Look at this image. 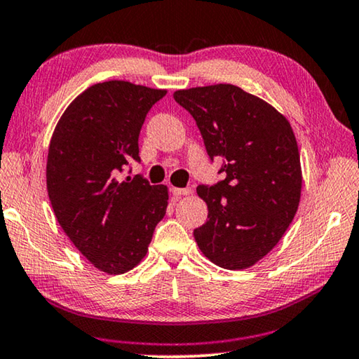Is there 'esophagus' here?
I'll list each match as a JSON object with an SVG mask.
<instances>
[{"label": "esophagus", "mask_w": 359, "mask_h": 359, "mask_svg": "<svg viewBox=\"0 0 359 359\" xmlns=\"http://www.w3.org/2000/svg\"><path fill=\"white\" fill-rule=\"evenodd\" d=\"M172 192L175 197H183V196H191L192 189L191 187H173Z\"/></svg>", "instance_id": "esophagus-1"}]
</instances>
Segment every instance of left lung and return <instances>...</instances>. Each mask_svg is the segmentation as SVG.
I'll list each match as a JSON object with an SVG mask.
<instances>
[{
	"instance_id": "obj_1",
	"label": "left lung",
	"mask_w": 359,
	"mask_h": 359,
	"mask_svg": "<svg viewBox=\"0 0 359 359\" xmlns=\"http://www.w3.org/2000/svg\"><path fill=\"white\" fill-rule=\"evenodd\" d=\"M201 130L226 178L198 186L208 217L198 249L224 269H247L274 249L299 210L302 165L289 120L262 97L218 83L173 93Z\"/></svg>"
}]
</instances>
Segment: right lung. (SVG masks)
<instances>
[{"label": "right lung", "mask_w": 359, "mask_h": 359, "mask_svg": "<svg viewBox=\"0 0 359 359\" xmlns=\"http://www.w3.org/2000/svg\"><path fill=\"white\" fill-rule=\"evenodd\" d=\"M167 90L123 80L96 83L76 96L53 131L46 187L57 223L99 271L123 274L141 263L165 217L168 187L120 178L140 161L141 126Z\"/></svg>", "instance_id": "obj_1"}]
</instances>
